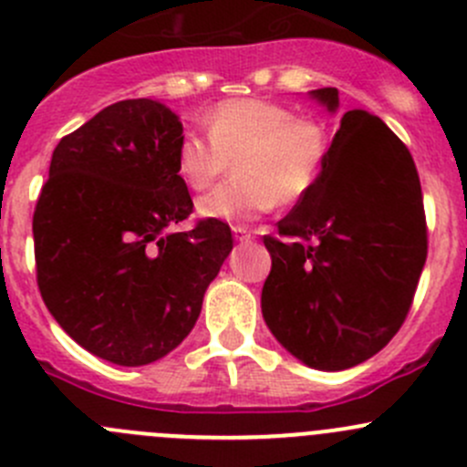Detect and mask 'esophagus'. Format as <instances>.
<instances>
[{
  "instance_id": "esophagus-1",
  "label": "esophagus",
  "mask_w": 467,
  "mask_h": 467,
  "mask_svg": "<svg viewBox=\"0 0 467 467\" xmlns=\"http://www.w3.org/2000/svg\"><path fill=\"white\" fill-rule=\"evenodd\" d=\"M233 234L237 242H246V239L253 237V230L246 228V225H233Z\"/></svg>"
}]
</instances>
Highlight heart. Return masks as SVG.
Returning a JSON list of instances; mask_svg holds the SVG:
<instances>
[{"label": "heart", "mask_w": 467, "mask_h": 467, "mask_svg": "<svg viewBox=\"0 0 467 467\" xmlns=\"http://www.w3.org/2000/svg\"><path fill=\"white\" fill-rule=\"evenodd\" d=\"M205 133H185L176 146V173L203 192L234 160L233 181L199 199L210 219L242 221L307 199L327 167L332 138L321 119L260 97L225 99L205 117Z\"/></svg>", "instance_id": "1"}]
</instances>
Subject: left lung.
<instances>
[{"label": "left lung", "instance_id": "left-lung-1", "mask_svg": "<svg viewBox=\"0 0 467 467\" xmlns=\"http://www.w3.org/2000/svg\"><path fill=\"white\" fill-rule=\"evenodd\" d=\"M312 94L337 108V88ZM264 246V321L291 355L318 370L378 355L402 327L427 260L420 178L402 140L379 117L348 110L321 182Z\"/></svg>", "mask_w": 467, "mask_h": 467}]
</instances>
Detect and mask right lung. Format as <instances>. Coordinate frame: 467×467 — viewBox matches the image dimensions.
I'll use <instances>...</instances> for the list:
<instances>
[{
	"label": "right lung",
	"mask_w": 467,
	"mask_h": 467,
	"mask_svg": "<svg viewBox=\"0 0 467 467\" xmlns=\"http://www.w3.org/2000/svg\"><path fill=\"white\" fill-rule=\"evenodd\" d=\"M182 124L150 99H126L65 135L33 212L37 289L92 355L144 366L194 327L233 251L230 225L199 219L176 173Z\"/></svg>",
	"instance_id": "obj_1"
}]
</instances>
